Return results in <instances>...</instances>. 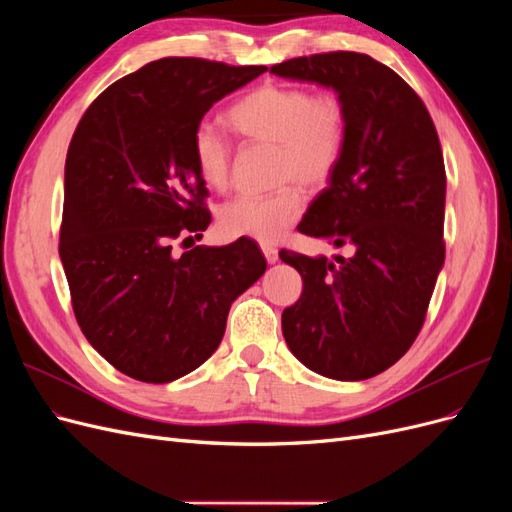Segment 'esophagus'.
Returning a JSON list of instances; mask_svg holds the SVG:
<instances>
[{
  "instance_id": "1",
  "label": "esophagus",
  "mask_w": 512,
  "mask_h": 512,
  "mask_svg": "<svg viewBox=\"0 0 512 512\" xmlns=\"http://www.w3.org/2000/svg\"><path fill=\"white\" fill-rule=\"evenodd\" d=\"M260 250H262V254H265L269 265H275V262H277V250H275V247L269 245V243H262Z\"/></svg>"
}]
</instances>
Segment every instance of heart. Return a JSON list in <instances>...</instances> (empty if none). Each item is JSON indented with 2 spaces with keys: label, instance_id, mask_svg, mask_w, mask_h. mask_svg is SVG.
Listing matches in <instances>:
<instances>
[{
  "label": "heart",
  "instance_id": "b5f03b06",
  "mask_svg": "<svg viewBox=\"0 0 512 512\" xmlns=\"http://www.w3.org/2000/svg\"><path fill=\"white\" fill-rule=\"evenodd\" d=\"M228 128L252 143L277 145V177L297 179L309 190L327 185L342 162L348 138V111L335 91L265 83L228 108ZM196 168L213 190H226L232 149L209 123L192 138ZM305 200L297 185L269 196L241 194L220 209V228L230 237L273 243L301 218Z\"/></svg>",
  "mask_w": 512,
  "mask_h": 512
}]
</instances>
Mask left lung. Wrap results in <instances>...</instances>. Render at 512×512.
<instances>
[{
  "label": "left lung",
  "instance_id": "8db88e82",
  "mask_svg": "<svg viewBox=\"0 0 512 512\" xmlns=\"http://www.w3.org/2000/svg\"><path fill=\"white\" fill-rule=\"evenodd\" d=\"M271 72L333 89L348 111L342 162L299 232L354 252L333 260L280 252L303 277L301 299L282 314L284 339L324 378H374L412 346L444 267L438 132L412 87L369 55L297 57Z\"/></svg>",
  "mask_w": 512,
  "mask_h": 512
}]
</instances>
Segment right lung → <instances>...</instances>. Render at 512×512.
Wrapping results in <instances>:
<instances>
[{
  "label": "right lung",
  "instance_id": "1",
  "mask_svg": "<svg viewBox=\"0 0 512 512\" xmlns=\"http://www.w3.org/2000/svg\"><path fill=\"white\" fill-rule=\"evenodd\" d=\"M262 72L194 57L151 61L104 89L76 126L59 258L87 342L134 380L164 384L203 365L232 301L267 269L243 237L173 254V239H200L211 222L194 132L215 102Z\"/></svg>",
  "mask_w": 512,
  "mask_h": 512
}]
</instances>
